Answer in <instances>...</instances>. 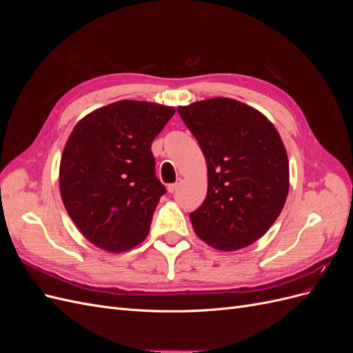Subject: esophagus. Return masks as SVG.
<instances>
[{
  "instance_id": "obj_1",
  "label": "esophagus",
  "mask_w": 353,
  "mask_h": 353,
  "mask_svg": "<svg viewBox=\"0 0 353 353\" xmlns=\"http://www.w3.org/2000/svg\"><path fill=\"white\" fill-rule=\"evenodd\" d=\"M179 185H181V179L176 181L175 184H169V185H168V191H169V193H175V191L178 190Z\"/></svg>"
}]
</instances>
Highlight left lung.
I'll use <instances>...</instances> for the list:
<instances>
[{"label":"left lung","mask_w":353,"mask_h":353,"mask_svg":"<svg viewBox=\"0 0 353 353\" xmlns=\"http://www.w3.org/2000/svg\"><path fill=\"white\" fill-rule=\"evenodd\" d=\"M178 113L208 163L206 199L190 213L196 234L216 250L248 248L280 216L290 187L279 131L259 110L225 97L179 105Z\"/></svg>","instance_id":"left-lung-1"}]
</instances>
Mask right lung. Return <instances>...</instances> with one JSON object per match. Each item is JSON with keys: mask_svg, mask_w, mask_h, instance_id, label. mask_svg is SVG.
Wrapping results in <instances>:
<instances>
[{"mask_svg": "<svg viewBox=\"0 0 353 353\" xmlns=\"http://www.w3.org/2000/svg\"><path fill=\"white\" fill-rule=\"evenodd\" d=\"M174 113L163 104L121 100L74 125L60 160V194L97 248L121 253L147 237L166 191L154 174L152 143Z\"/></svg>", "mask_w": 353, "mask_h": 353, "instance_id": "add662e5", "label": "right lung"}]
</instances>
